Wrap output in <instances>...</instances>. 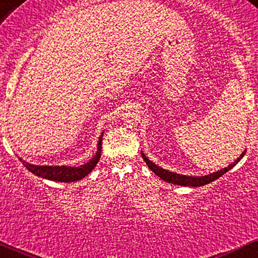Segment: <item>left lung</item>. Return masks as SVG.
Instances as JSON below:
<instances>
[{"label":"left lung","mask_w":258,"mask_h":258,"mask_svg":"<svg viewBox=\"0 0 258 258\" xmlns=\"http://www.w3.org/2000/svg\"><path fill=\"white\" fill-rule=\"evenodd\" d=\"M244 155H245V152L241 154L240 158H238L235 160V162H234L233 165H229L228 167L222 168V170L217 171V172H215V173L209 174V176L189 177V176H182V174H178V173L170 172V171H166V170H164V168L156 166L154 162L150 161V160L148 159L143 153H142V156H143L144 161H146L148 167H149L150 170H152L153 172L156 174V176H159L160 178L166 180V182H168V183H172V184H178V185H184V186H201V185L207 184V183H210V182H214L215 179L220 178L222 174L228 172V171H229L230 168L234 166V165L238 164V162L240 161V159H242V156H244Z\"/></svg>","instance_id":"obj_1"}]
</instances>
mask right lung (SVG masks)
I'll return each mask as SVG.
<instances>
[{"instance_id": "right-lung-1", "label": "right lung", "mask_w": 258, "mask_h": 258, "mask_svg": "<svg viewBox=\"0 0 258 258\" xmlns=\"http://www.w3.org/2000/svg\"><path fill=\"white\" fill-rule=\"evenodd\" d=\"M102 141L103 135L99 137L98 142V149H97L96 155L92 158L90 161L86 162L85 165H81L79 167H69V166H36V165H31L22 160L24 166L28 168L30 172L36 174L42 178L55 180V182H75V180L82 179L84 177L87 176L88 173L96 167L100 159V153H102Z\"/></svg>"}]
</instances>
